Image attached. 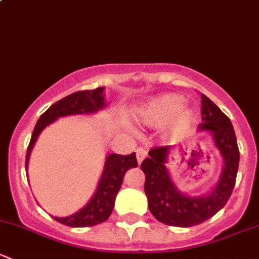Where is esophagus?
Instances as JSON below:
<instances>
[{"instance_id": "1", "label": "esophagus", "mask_w": 259, "mask_h": 259, "mask_svg": "<svg viewBox=\"0 0 259 259\" xmlns=\"http://www.w3.org/2000/svg\"><path fill=\"white\" fill-rule=\"evenodd\" d=\"M146 150L145 149H143V148H139L137 150V159H138V163L139 164H142V161L144 160V159L146 158Z\"/></svg>"}]
</instances>
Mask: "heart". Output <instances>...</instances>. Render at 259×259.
I'll return each mask as SVG.
<instances>
[{
  "label": "heart",
  "instance_id": "b5f03b06",
  "mask_svg": "<svg viewBox=\"0 0 259 259\" xmlns=\"http://www.w3.org/2000/svg\"><path fill=\"white\" fill-rule=\"evenodd\" d=\"M194 117V110L190 106H184V98L178 94L156 96L138 109V120L150 126H158L171 119V133L187 129Z\"/></svg>",
  "mask_w": 259,
  "mask_h": 259
}]
</instances>
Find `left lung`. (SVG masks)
<instances>
[{
    "instance_id": "left-lung-1",
    "label": "left lung",
    "mask_w": 259,
    "mask_h": 259,
    "mask_svg": "<svg viewBox=\"0 0 259 259\" xmlns=\"http://www.w3.org/2000/svg\"><path fill=\"white\" fill-rule=\"evenodd\" d=\"M198 132L210 134L223 160L218 182L207 194H185L174 184L166 168L173 146L151 149L142 163L149 209L166 226L187 228L203 223L226 205L233 192L239 165L236 133L228 116L204 94H202V124L198 125Z\"/></svg>"
}]
</instances>
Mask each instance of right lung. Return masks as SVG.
Returning a JSON list of instances; mask_svg holds the SVG:
<instances>
[{
    "label": "right lung",
    "mask_w": 259,
    "mask_h": 259,
    "mask_svg": "<svg viewBox=\"0 0 259 259\" xmlns=\"http://www.w3.org/2000/svg\"><path fill=\"white\" fill-rule=\"evenodd\" d=\"M105 88H98L95 90L77 91L66 98L61 99L54 105H51L37 120L31 137L30 144L26 154V173L28 169L31 151L37 142L41 132L56 121L59 117L70 116V115H93L98 111L106 109L108 103L105 100ZM138 161L135 153L130 155L120 154H108L105 158L103 173L99 179L96 190L91 199L76 213L67 217H52L55 221L65 226L81 228V227H93L105 222L110 217L114 209L115 198L120 190L124 180V176L130 168H137Z\"/></svg>",
    "instance_id": "add662e5"
}]
</instances>
